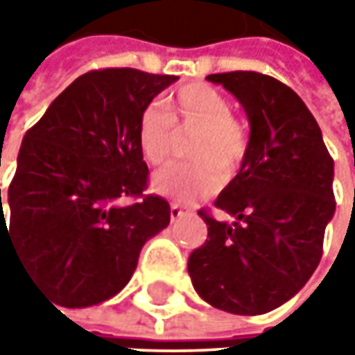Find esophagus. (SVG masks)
<instances>
[{"mask_svg": "<svg viewBox=\"0 0 355 355\" xmlns=\"http://www.w3.org/2000/svg\"><path fill=\"white\" fill-rule=\"evenodd\" d=\"M189 213H193V209H191L189 205L178 203V201H171L170 215H171V219H173V221H175V219H180V217H184V215H189Z\"/></svg>", "mask_w": 355, "mask_h": 355, "instance_id": "1", "label": "esophagus"}]
</instances>
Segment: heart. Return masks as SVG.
<instances>
[{"instance_id": "1", "label": "heart", "mask_w": 355, "mask_h": 355, "mask_svg": "<svg viewBox=\"0 0 355 355\" xmlns=\"http://www.w3.org/2000/svg\"><path fill=\"white\" fill-rule=\"evenodd\" d=\"M175 130L198 128L189 146L193 162L175 164L154 175L159 196L178 201H198L221 184V173L231 178L247 154V132L231 114V104L209 85H187L156 106L146 108L138 124V146L144 159L164 166L173 152Z\"/></svg>"}]
</instances>
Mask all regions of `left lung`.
I'll list each match as a JSON object with an SVG mask.
<instances>
[{
  "mask_svg": "<svg viewBox=\"0 0 355 355\" xmlns=\"http://www.w3.org/2000/svg\"><path fill=\"white\" fill-rule=\"evenodd\" d=\"M207 80L243 104L251 136L241 170L215 199L227 219L199 209L207 239L187 270L211 306L257 316L291 300L320 263L336 211L334 159L312 112L284 83L254 71Z\"/></svg>",
  "mask_w": 355,
  "mask_h": 355,
  "instance_id": "8db88e82",
  "label": "left lung"
}]
</instances>
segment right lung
Returning <instances> with one entry per match:
<instances>
[{
	"instance_id": "right-lung-1",
	"label": "right lung",
	"mask_w": 355,
	"mask_h": 355,
	"mask_svg": "<svg viewBox=\"0 0 355 355\" xmlns=\"http://www.w3.org/2000/svg\"><path fill=\"white\" fill-rule=\"evenodd\" d=\"M173 75L98 69L78 76L27 130L7 189H0V249L57 304L85 308L118 294L144 243L170 223V203L146 196L140 116Z\"/></svg>"
}]
</instances>
